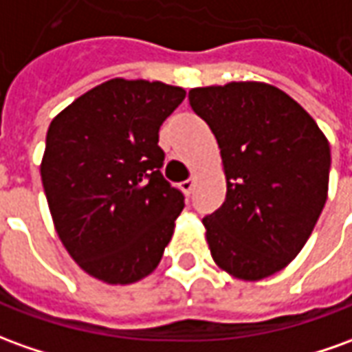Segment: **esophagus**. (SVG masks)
<instances>
[{
    "instance_id": "esophagus-1",
    "label": "esophagus",
    "mask_w": 352,
    "mask_h": 352,
    "mask_svg": "<svg viewBox=\"0 0 352 352\" xmlns=\"http://www.w3.org/2000/svg\"><path fill=\"white\" fill-rule=\"evenodd\" d=\"M193 186H195V182L191 180H184L180 184V188H182V191H184V193H186V195H190L191 191H193Z\"/></svg>"
}]
</instances>
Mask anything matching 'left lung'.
<instances>
[{"instance_id":"8db88e82","label":"left lung","mask_w":352,"mask_h":352,"mask_svg":"<svg viewBox=\"0 0 352 352\" xmlns=\"http://www.w3.org/2000/svg\"><path fill=\"white\" fill-rule=\"evenodd\" d=\"M220 147L226 201L203 218L214 263L243 282L283 270L328 199L329 144L314 118L264 82L190 89Z\"/></svg>"}]
</instances>
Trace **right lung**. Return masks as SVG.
Returning a JSON list of instances; mask_svg holds the SVG:
<instances>
[{"mask_svg": "<svg viewBox=\"0 0 352 352\" xmlns=\"http://www.w3.org/2000/svg\"><path fill=\"white\" fill-rule=\"evenodd\" d=\"M186 98L162 82L113 78L51 120L42 184L57 236L89 276L140 282L161 263L184 195L161 174L159 128Z\"/></svg>", "mask_w": 352, "mask_h": 352, "instance_id": "obj_1", "label": "right lung"}]
</instances>
